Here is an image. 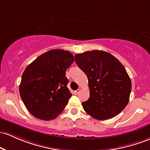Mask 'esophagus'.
<instances>
[{"label":"esophagus","mask_w":150,"mask_h":150,"mask_svg":"<svg viewBox=\"0 0 150 150\" xmlns=\"http://www.w3.org/2000/svg\"><path fill=\"white\" fill-rule=\"evenodd\" d=\"M80 89H78V90H75V91L74 92V93H75V95H78V94L79 93H80Z\"/></svg>","instance_id":"esophagus-1"}]
</instances>
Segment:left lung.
Segmentation results:
<instances>
[{
	"label": "left lung",
	"mask_w": 150,
	"mask_h": 150,
	"mask_svg": "<svg viewBox=\"0 0 150 150\" xmlns=\"http://www.w3.org/2000/svg\"><path fill=\"white\" fill-rule=\"evenodd\" d=\"M75 62L88 78L90 98L82 103L89 115L99 120L112 118L127 105L131 80L116 57L103 50L75 55Z\"/></svg>",
	"instance_id": "8db88e82"
}]
</instances>
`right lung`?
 I'll return each instance as SVG.
<instances>
[{
	"instance_id": "1",
	"label": "right lung",
	"mask_w": 150,
	"mask_h": 150,
	"mask_svg": "<svg viewBox=\"0 0 150 150\" xmlns=\"http://www.w3.org/2000/svg\"><path fill=\"white\" fill-rule=\"evenodd\" d=\"M73 62L69 51L54 49L37 57L24 70L20 95L35 117L51 120L65 109L72 95L65 71Z\"/></svg>"
}]
</instances>
